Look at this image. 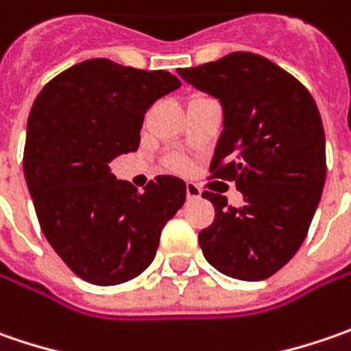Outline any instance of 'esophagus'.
<instances>
[{"label":"esophagus","instance_id":"34e87169","mask_svg":"<svg viewBox=\"0 0 351 351\" xmlns=\"http://www.w3.org/2000/svg\"><path fill=\"white\" fill-rule=\"evenodd\" d=\"M200 194H202V192H200V189H198L194 182H189V184H186V198H189V200H198Z\"/></svg>","mask_w":351,"mask_h":351}]
</instances>
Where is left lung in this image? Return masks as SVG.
Here are the masks:
<instances>
[{
  "label": "left lung",
  "mask_w": 351,
  "mask_h": 351,
  "mask_svg": "<svg viewBox=\"0 0 351 351\" xmlns=\"http://www.w3.org/2000/svg\"><path fill=\"white\" fill-rule=\"evenodd\" d=\"M178 76L220 101L223 130L210 171L234 180L241 208L206 191L216 208L198 234L206 261L241 281H263L302 245L326 180L324 128L311 92L265 56L232 53L178 69Z\"/></svg>",
  "instance_id": "1"
}]
</instances>
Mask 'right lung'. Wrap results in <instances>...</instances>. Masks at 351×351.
Instances as JSON below:
<instances>
[{
    "label": "right lung",
    "instance_id": "1",
    "mask_svg": "<svg viewBox=\"0 0 351 351\" xmlns=\"http://www.w3.org/2000/svg\"><path fill=\"white\" fill-rule=\"evenodd\" d=\"M178 86L165 70L90 58L53 78L31 108L25 180L43 234L84 281L110 287L141 275L186 200L178 176H157L139 192L110 171L137 151L151 104Z\"/></svg>",
    "mask_w": 351,
    "mask_h": 351
}]
</instances>
